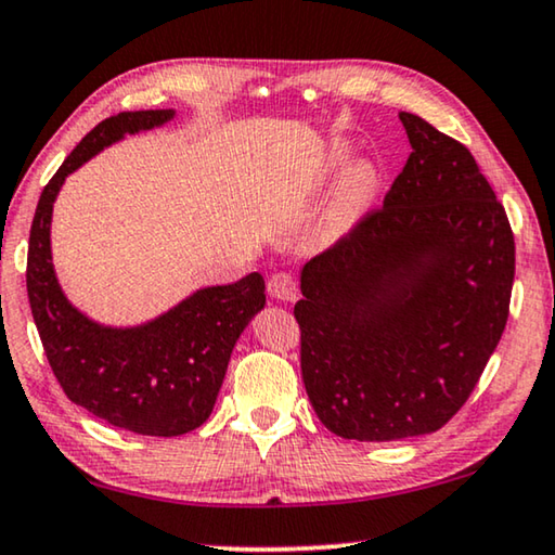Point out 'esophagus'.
Segmentation results:
<instances>
[{
  "mask_svg": "<svg viewBox=\"0 0 555 555\" xmlns=\"http://www.w3.org/2000/svg\"><path fill=\"white\" fill-rule=\"evenodd\" d=\"M267 286L269 294L279 298V301H296L298 298V284L288 271H276V274L269 279Z\"/></svg>",
  "mask_w": 555,
  "mask_h": 555,
  "instance_id": "obj_1",
  "label": "esophagus"
}]
</instances>
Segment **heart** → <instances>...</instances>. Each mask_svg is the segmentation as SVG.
I'll list each match as a JSON object with an SVG mask.
<instances>
[{"label": "heart", "mask_w": 555, "mask_h": 555, "mask_svg": "<svg viewBox=\"0 0 555 555\" xmlns=\"http://www.w3.org/2000/svg\"><path fill=\"white\" fill-rule=\"evenodd\" d=\"M350 151L346 145H336L331 151L328 167L331 170H340L348 163ZM380 190V175H377L371 163H360L350 167L346 178L340 180L336 197H333L331 212H328V236H338L348 232L367 209H371L373 199Z\"/></svg>", "instance_id": "b5f03b06"}]
</instances>
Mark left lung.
Instances as JSON below:
<instances>
[{
	"mask_svg": "<svg viewBox=\"0 0 555 555\" xmlns=\"http://www.w3.org/2000/svg\"><path fill=\"white\" fill-rule=\"evenodd\" d=\"M412 153L383 199L301 271V375L343 439L437 433L508 319L514 232L460 140L400 113Z\"/></svg>",
	"mask_w": 555,
	"mask_h": 555,
	"instance_id": "obj_1",
	"label": "left lung"
}]
</instances>
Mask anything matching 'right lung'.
I'll list each match as a JSON object with an SVG mask.
<instances>
[{"label": "right lung", "mask_w": 555, "mask_h": 555, "mask_svg": "<svg viewBox=\"0 0 555 555\" xmlns=\"http://www.w3.org/2000/svg\"><path fill=\"white\" fill-rule=\"evenodd\" d=\"M172 111H126L101 120L43 188L29 234L26 294L43 353L66 398L113 427L178 437L212 415L232 348L263 309L261 274L199 288L138 328H105L66 301L51 263V209L66 175L126 133L151 130Z\"/></svg>", "instance_id": "1"}]
</instances>
